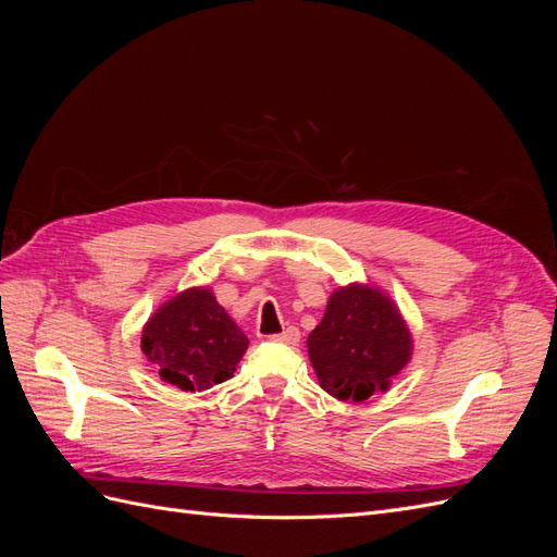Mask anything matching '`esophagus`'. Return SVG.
<instances>
[{
	"label": "esophagus",
	"mask_w": 557,
	"mask_h": 557,
	"mask_svg": "<svg viewBox=\"0 0 557 557\" xmlns=\"http://www.w3.org/2000/svg\"><path fill=\"white\" fill-rule=\"evenodd\" d=\"M274 342H281V344H288V346H295V344H299V330L297 327H285L281 334H274L272 336Z\"/></svg>",
	"instance_id": "34e87169"
}]
</instances>
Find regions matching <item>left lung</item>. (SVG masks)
I'll return each mask as SVG.
<instances>
[{"mask_svg":"<svg viewBox=\"0 0 557 557\" xmlns=\"http://www.w3.org/2000/svg\"><path fill=\"white\" fill-rule=\"evenodd\" d=\"M307 346L320 387L342 401L385 391L411 358V334L399 311L369 285L336 290Z\"/></svg>","mask_w":557,"mask_h":557,"instance_id":"1","label":"left lung"}]
</instances>
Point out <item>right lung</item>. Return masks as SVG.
<instances>
[{
	"instance_id": "obj_1",
	"label": "right lung",
	"mask_w": 557,
	"mask_h": 557,
	"mask_svg": "<svg viewBox=\"0 0 557 557\" xmlns=\"http://www.w3.org/2000/svg\"><path fill=\"white\" fill-rule=\"evenodd\" d=\"M248 336L218 305L211 290L193 288L160 307L141 334V350L162 381L185 393L232 379Z\"/></svg>"
}]
</instances>
